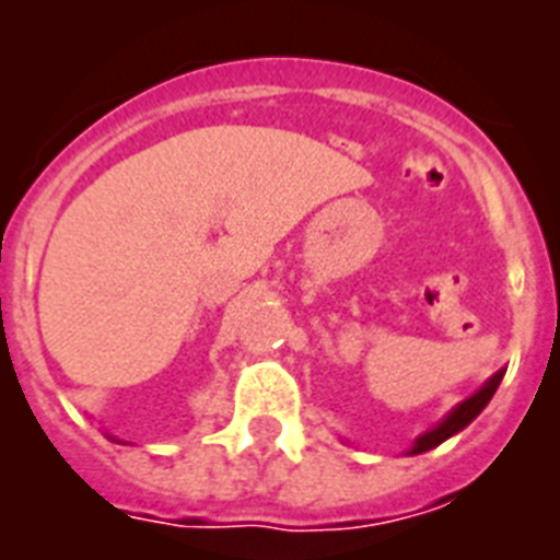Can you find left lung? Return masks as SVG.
<instances>
[{
	"instance_id": "obj_1",
	"label": "left lung",
	"mask_w": 560,
	"mask_h": 560,
	"mask_svg": "<svg viewBox=\"0 0 560 560\" xmlns=\"http://www.w3.org/2000/svg\"><path fill=\"white\" fill-rule=\"evenodd\" d=\"M502 375H504V370H499V373L493 375V378L488 381V384H485L482 389H479V393H474L471 398H465L463 404H459V407L454 409V412L448 415V418L443 420V423H440V427H434L432 432H427V434H420V438L415 440V446H412V452H409V454L429 452V448L440 446V443L452 438V434H457L459 429L468 427V423H471V420L477 418V415L482 412L485 407H488V400H491L493 393H497Z\"/></svg>"
}]
</instances>
